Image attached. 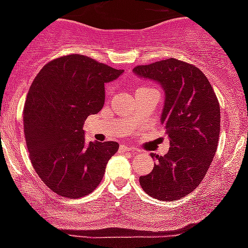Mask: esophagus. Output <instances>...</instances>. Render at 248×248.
<instances>
[{
    "mask_svg": "<svg viewBox=\"0 0 248 248\" xmlns=\"http://www.w3.org/2000/svg\"><path fill=\"white\" fill-rule=\"evenodd\" d=\"M120 152H138V150L134 149V147L131 146H126V145H121L119 149Z\"/></svg>",
    "mask_w": 248,
    "mask_h": 248,
    "instance_id": "1",
    "label": "esophagus"
}]
</instances>
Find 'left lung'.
Here are the masks:
<instances>
[{
  "label": "left lung",
  "instance_id": "obj_1",
  "mask_svg": "<svg viewBox=\"0 0 248 248\" xmlns=\"http://www.w3.org/2000/svg\"><path fill=\"white\" fill-rule=\"evenodd\" d=\"M134 73L155 80L166 91L161 122L169 151L150 174L140 176L145 193L159 201L181 199L199 186L210 168L219 138L221 110L207 78L194 64L167 59L134 67Z\"/></svg>",
  "mask_w": 248,
  "mask_h": 248
}]
</instances>
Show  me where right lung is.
Wrapping results in <instances>:
<instances>
[{"mask_svg":"<svg viewBox=\"0 0 248 248\" xmlns=\"http://www.w3.org/2000/svg\"><path fill=\"white\" fill-rule=\"evenodd\" d=\"M122 72L71 54L50 61L32 81L24 106L27 150L38 176L59 196L91 193L117 152L116 141L86 144L82 124L103 108L104 84Z\"/></svg>","mask_w":248,"mask_h":248,"instance_id":"1","label":"right lung"}]
</instances>
